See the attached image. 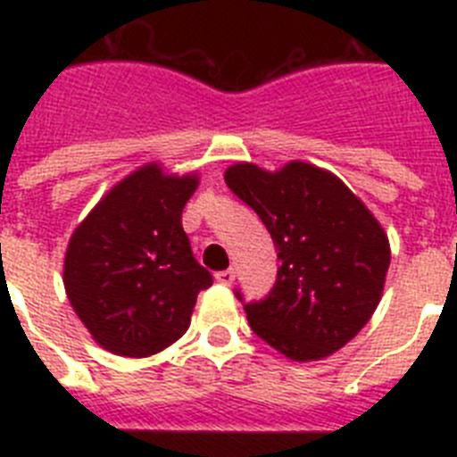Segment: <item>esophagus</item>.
<instances>
[{"mask_svg": "<svg viewBox=\"0 0 457 457\" xmlns=\"http://www.w3.org/2000/svg\"><path fill=\"white\" fill-rule=\"evenodd\" d=\"M215 278L221 286H233V281H236V270H221V272L215 274Z\"/></svg>", "mask_w": 457, "mask_h": 457, "instance_id": "1", "label": "esophagus"}]
</instances>
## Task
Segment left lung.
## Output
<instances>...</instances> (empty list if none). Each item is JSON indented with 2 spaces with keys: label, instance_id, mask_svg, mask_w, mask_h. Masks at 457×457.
I'll list each match as a JSON object with an SVG mask.
<instances>
[{
  "label": "left lung",
  "instance_id": "8db88e82",
  "mask_svg": "<svg viewBox=\"0 0 457 457\" xmlns=\"http://www.w3.org/2000/svg\"><path fill=\"white\" fill-rule=\"evenodd\" d=\"M224 180L256 210L281 261L272 293L245 306L253 334L293 361L341 350L382 300L391 263L382 224L338 176L302 160L277 171L236 162Z\"/></svg>",
  "mask_w": 457,
  "mask_h": 457
}]
</instances>
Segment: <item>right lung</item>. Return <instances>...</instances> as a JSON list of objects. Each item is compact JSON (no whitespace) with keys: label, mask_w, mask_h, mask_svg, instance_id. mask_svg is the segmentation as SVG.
Returning a JSON list of instances; mask_svg holds the SVG:
<instances>
[{"label":"right lung","mask_w":457,"mask_h":457,"mask_svg":"<svg viewBox=\"0 0 457 457\" xmlns=\"http://www.w3.org/2000/svg\"><path fill=\"white\" fill-rule=\"evenodd\" d=\"M201 176L146 162L78 224L63 256V288L100 348L151 357L187 332L196 295L212 286L192 256L183 208Z\"/></svg>","instance_id":"1"}]
</instances>
